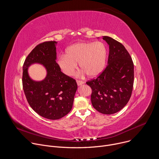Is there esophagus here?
I'll return each instance as SVG.
<instances>
[{"instance_id":"34e87169","label":"esophagus","mask_w":159,"mask_h":159,"mask_svg":"<svg viewBox=\"0 0 159 159\" xmlns=\"http://www.w3.org/2000/svg\"><path fill=\"white\" fill-rule=\"evenodd\" d=\"M77 84L78 86H80L84 84V82H82L81 80H77Z\"/></svg>"}]
</instances>
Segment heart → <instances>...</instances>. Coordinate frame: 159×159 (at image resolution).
<instances>
[{
	"label": "heart",
	"mask_w": 159,
	"mask_h": 159,
	"mask_svg": "<svg viewBox=\"0 0 159 159\" xmlns=\"http://www.w3.org/2000/svg\"><path fill=\"white\" fill-rule=\"evenodd\" d=\"M107 56L104 44L100 42H78L68 47L65 54L58 56L57 63L66 75L73 74L79 63L81 74L90 77L98 76L103 70Z\"/></svg>",
	"instance_id": "1"
}]
</instances>
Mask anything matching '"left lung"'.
Here are the masks:
<instances>
[{"instance_id": "obj_1", "label": "left lung", "mask_w": 159, "mask_h": 159, "mask_svg": "<svg viewBox=\"0 0 159 159\" xmlns=\"http://www.w3.org/2000/svg\"><path fill=\"white\" fill-rule=\"evenodd\" d=\"M102 39L109 45L107 65L96 79L86 84L92 89L93 107L104 115H112L122 109L131 96L134 81V65L123 45L109 36Z\"/></svg>"}]
</instances>
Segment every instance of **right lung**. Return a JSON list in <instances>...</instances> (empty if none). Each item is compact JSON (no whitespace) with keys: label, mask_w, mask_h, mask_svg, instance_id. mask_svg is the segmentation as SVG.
I'll use <instances>...</instances> for the list:
<instances>
[{"label":"right lung","mask_w":159,"mask_h":159,"mask_svg":"<svg viewBox=\"0 0 159 159\" xmlns=\"http://www.w3.org/2000/svg\"><path fill=\"white\" fill-rule=\"evenodd\" d=\"M55 41L39 44L25 60L22 73V87L31 108L41 116L58 120L66 115L73 106L77 84L74 79L65 75L57 65ZM42 64L47 75L42 81L33 80L28 68L33 64Z\"/></svg>","instance_id":"right-lung-1"}]
</instances>
